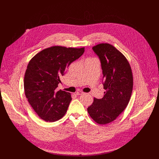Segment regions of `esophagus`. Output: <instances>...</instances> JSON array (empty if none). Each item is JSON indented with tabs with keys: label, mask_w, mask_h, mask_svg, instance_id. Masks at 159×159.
Here are the masks:
<instances>
[{
	"label": "esophagus",
	"mask_w": 159,
	"mask_h": 159,
	"mask_svg": "<svg viewBox=\"0 0 159 159\" xmlns=\"http://www.w3.org/2000/svg\"><path fill=\"white\" fill-rule=\"evenodd\" d=\"M84 94V93L82 92V91H77V92L76 93V94H77V96H80V95H82V94Z\"/></svg>",
	"instance_id": "obj_1"
}]
</instances>
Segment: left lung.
<instances>
[{
  "mask_svg": "<svg viewBox=\"0 0 159 159\" xmlns=\"http://www.w3.org/2000/svg\"><path fill=\"white\" fill-rule=\"evenodd\" d=\"M93 50L101 62L106 92L102 99L94 98L87 112L97 123L106 125L116 120L128 106L132 93L133 75L126 58L112 45L99 44Z\"/></svg>",
  "mask_w": 159,
  "mask_h": 159,
  "instance_id": "obj_1",
  "label": "left lung"
}]
</instances>
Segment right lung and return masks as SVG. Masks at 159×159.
I'll return each instance as SVG.
<instances>
[{
    "label": "right lung",
    "mask_w": 159,
    "mask_h": 159,
    "mask_svg": "<svg viewBox=\"0 0 159 159\" xmlns=\"http://www.w3.org/2000/svg\"><path fill=\"white\" fill-rule=\"evenodd\" d=\"M84 51V48L52 47L37 53L29 62L24 80L25 93L42 120L53 122L65 115L72 97L70 93L57 88L66 69Z\"/></svg>",
    "instance_id": "1"
}]
</instances>
